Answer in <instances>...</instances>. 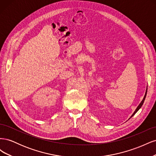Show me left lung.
Masks as SVG:
<instances>
[{
  "mask_svg": "<svg viewBox=\"0 0 156 156\" xmlns=\"http://www.w3.org/2000/svg\"><path fill=\"white\" fill-rule=\"evenodd\" d=\"M146 92H147V90H146V94H145V95H144V98H143V100H142V101H141L140 102V104L139 105V106L137 107H136V110H135V111L133 112V115H132V116H133L135 114V113L136 112H137L139 109H140V108L141 107H142V105H143V103H144V100H145V98H146Z\"/></svg>",
  "mask_w": 156,
  "mask_h": 156,
  "instance_id": "8db88e82",
  "label": "left lung"
}]
</instances>
